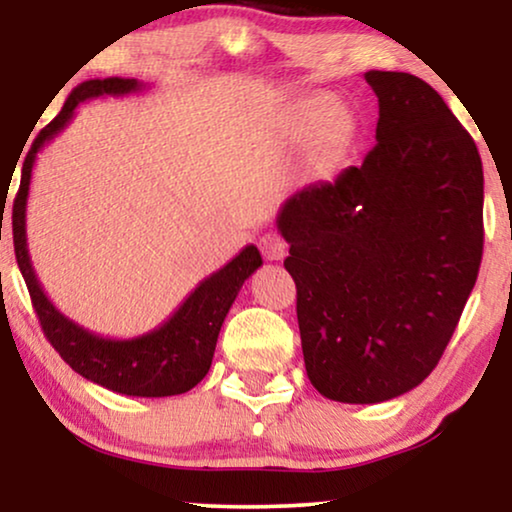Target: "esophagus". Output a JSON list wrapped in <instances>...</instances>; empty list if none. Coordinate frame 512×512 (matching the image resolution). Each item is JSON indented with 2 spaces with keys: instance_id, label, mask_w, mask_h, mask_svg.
Instances as JSON below:
<instances>
[{
  "instance_id": "34e87169",
  "label": "esophagus",
  "mask_w": 512,
  "mask_h": 512,
  "mask_svg": "<svg viewBox=\"0 0 512 512\" xmlns=\"http://www.w3.org/2000/svg\"><path fill=\"white\" fill-rule=\"evenodd\" d=\"M258 247H261V254L265 256V261H282L286 251H289V244H286L284 237L277 233L263 235L261 240H258Z\"/></svg>"
}]
</instances>
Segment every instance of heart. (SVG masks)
<instances>
[{"label":"heart","instance_id":"heart-1","mask_svg":"<svg viewBox=\"0 0 512 512\" xmlns=\"http://www.w3.org/2000/svg\"><path fill=\"white\" fill-rule=\"evenodd\" d=\"M317 109H319V102H307L305 107H303V116L307 118V121H312L314 114H317ZM338 135H340L338 116H326L324 121L319 123V137H321V142L333 144L335 139H338Z\"/></svg>","mask_w":512,"mask_h":512}]
</instances>
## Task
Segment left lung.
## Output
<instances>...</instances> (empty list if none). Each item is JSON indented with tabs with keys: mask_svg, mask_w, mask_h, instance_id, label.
I'll use <instances>...</instances> for the list:
<instances>
[{
	"mask_svg": "<svg viewBox=\"0 0 512 512\" xmlns=\"http://www.w3.org/2000/svg\"><path fill=\"white\" fill-rule=\"evenodd\" d=\"M377 144L277 216L298 289L305 370L321 396L382 403L438 366L478 279L482 160L429 83L366 72Z\"/></svg>",
	"mask_w": 512,
	"mask_h": 512,
	"instance_id": "obj_1",
	"label": "left lung"
}]
</instances>
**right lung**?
<instances>
[{"mask_svg":"<svg viewBox=\"0 0 512 512\" xmlns=\"http://www.w3.org/2000/svg\"><path fill=\"white\" fill-rule=\"evenodd\" d=\"M144 88V83L137 79H121V76L90 79L76 86L69 93L60 114L39 132L32 142V149L27 151L23 172H20V188L16 200H13L11 221L18 268L25 277L39 324L55 352L81 377L100 384L104 389L125 396L163 398L186 394L209 373L223 319H226L230 305L235 303L244 279H249L263 265V258L254 244H247L233 261H228L221 270L202 279L188 293L184 303L174 310L172 317L158 328L137 335V338L116 340L79 326L51 303L32 268L25 228L34 160L53 137H58V132L67 128V123L76 116V107L81 102L93 100V97H121L139 93Z\"/></svg>","mask_w":512,"mask_h":512,"instance_id":"obj_1","label":"right lung"}]
</instances>
